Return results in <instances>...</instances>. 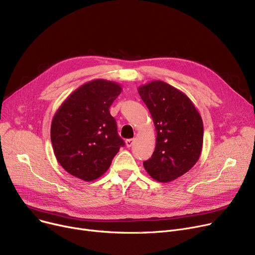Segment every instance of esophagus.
I'll return each mask as SVG.
<instances>
[{"mask_svg": "<svg viewBox=\"0 0 255 255\" xmlns=\"http://www.w3.org/2000/svg\"><path fill=\"white\" fill-rule=\"evenodd\" d=\"M133 143H134V139H126V140H125V144H126L127 147L132 146Z\"/></svg>", "mask_w": 255, "mask_h": 255, "instance_id": "obj_1", "label": "esophagus"}]
</instances>
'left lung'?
Returning a JSON list of instances; mask_svg holds the SVG:
<instances>
[{"mask_svg": "<svg viewBox=\"0 0 255 255\" xmlns=\"http://www.w3.org/2000/svg\"><path fill=\"white\" fill-rule=\"evenodd\" d=\"M137 90L157 132L155 151L143 167L151 178L170 182L191 170L201 156V115L182 91L163 81H151Z\"/></svg>", "mask_w": 255, "mask_h": 255, "instance_id": "8db88e82", "label": "left lung"}]
</instances>
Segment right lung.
Masks as SVG:
<instances>
[{"label": "right lung", "mask_w": 255, "mask_h": 255, "mask_svg": "<svg viewBox=\"0 0 255 255\" xmlns=\"http://www.w3.org/2000/svg\"><path fill=\"white\" fill-rule=\"evenodd\" d=\"M121 92L116 82L92 80L72 92L56 111L51 142L56 160L71 175L84 181L99 178L125 144L109 111Z\"/></svg>", "instance_id": "right-lung-1"}]
</instances>
